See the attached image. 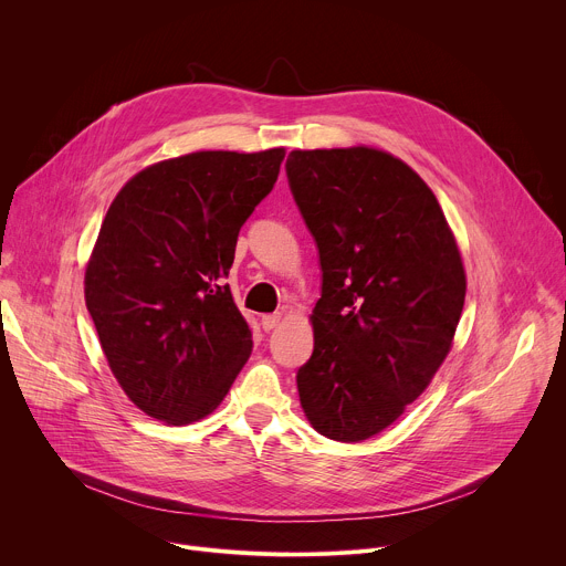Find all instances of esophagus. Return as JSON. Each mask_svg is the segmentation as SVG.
<instances>
[{
    "label": "esophagus",
    "instance_id": "esophagus-1",
    "mask_svg": "<svg viewBox=\"0 0 566 566\" xmlns=\"http://www.w3.org/2000/svg\"><path fill=\"white\" fill-rule=\"evenodd\" d=\"M282 315L280 313H269V315H262V329L264 332H273L277 325H280Z\"/></svg>",
    "mask_w": 566,
    "mask_h": 566
}]
</instances>
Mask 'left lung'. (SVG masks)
<instances>
[{
    "mask_svg": "<svg viewBox=\"0 0 566 566\" xmlns=\"http://www.w3.org/2000/svg\"><path fill=\"white\" fill-rule=\"evenodd\" d=\"M286 177L322 269L300 402L322 437L358 443L406 412L446 360L463 262L434 192L387 151L293 149Z\"/></svg>",
    "mask_w": 566,
    "mask_h": 566,
    "instance_id": "1",
    "label": "left lung"
}]
</instances>
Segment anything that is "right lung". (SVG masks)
Masks as SVG:
<instances>
[{"label": "right lung", "instance_id": "obj_1", "mask_svg": "<svg viewBox=\"0 0 566 566\" xmlns=\"http://www.w3.org/2000/svg\"><path fill=\"white\" fill-rule=\"evenodd\" d=\"M284 154L192 151L145 168L112 201L85 302L118 385L147 417H208L249 360L253 334L223 277Z\"/></svg>", "mask_w": 566, "mask_h": 566}]
</instances>
